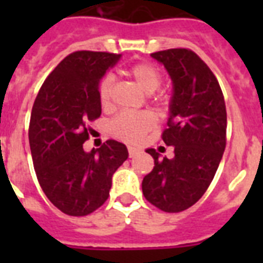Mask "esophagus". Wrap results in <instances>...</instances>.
<instances>
[{
    "label": "esophagus",
    "mask_w": 263,
    "mask_h": 263,
    "mask_svg": "<svg viewBox=\"0 0 263 263\" xmlns=\"http://www.w3.org/2000/svg\"><path fill=\"white\" fill-rule=\"evenodd\" d=\"M128 154H129V157H135V156H138V154H139V150H138V148H135V147H128Z\"/></svg>",
    "instance_id": "obj_1"
}]
</instances>
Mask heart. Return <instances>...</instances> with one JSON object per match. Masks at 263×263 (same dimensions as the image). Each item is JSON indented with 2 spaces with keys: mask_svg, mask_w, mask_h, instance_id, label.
Wrapping results in <instances>:
<instances>
[{
  "mask_svg": "<svg viewBox=\"0 0 263 263\" xmlns=\"http://www.w3.org/2000/svg\"><path fill=\"white\" fill-rule=\"evenodd\" d=\"M129 76L135 80L138 86L146 92H153L160 87L162 83V75L152 64L139 63L135 64L128 71ZM113 80L110 76H103L98 84V98L103 107L109 106L111 97ZM157 119L152 111H123L111 120V134L121 140L136 143L143 139L148 131L156 127Z\"/></svg>",
  "mask_w": 263,
  "mask_h": 263,
  "instance_id": "obj_1",
  "label": "heart"
}]
</instances>
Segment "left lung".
Instances as JSON below:
<instances>
[{
    "label": "left lung",
    "mask_w": 263,
    "mask_h": 263,
    "mask_svg": "<svg viewBox=\"0 0 263 263\" xmlns=\"http://www.w3.org/2000/svg\"><path fill=\"white\" fill-rule=\"evenodd\" d=\"M152 57L164 64L173 82L162 140L175 147V157L146 150L154 168L144 176L142 191L162 212L179 213L202 198L216 175L227 144V109L218 80L196 53L168 49Z\"/></svg>",
    "instance_id": "1"
}]
</instances>
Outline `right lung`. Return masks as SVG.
Wrapping results in <instances>:
<instances>
[{"label":"right lung","mask_w":263,"mask_h":263,"mask_svg":"<svg viewBox=\"0 0 263 263\" xmlns=\"http://www.w3.org/2000/svg\"><path fill=\"white\" fill-rule=\"evenodd\" d=\"M120 54L80 50L67 55L43 82L31 111L28 140L35 173L47 199L82 217L106 202L111 176L128 158L125 144L106 140L90 153L88 121L101 116L98 84Z\"/></svg>","instance_id":"add662e5"}]
</instances>
